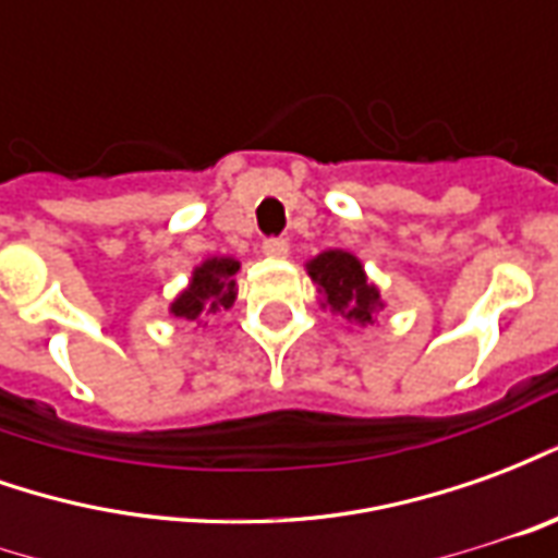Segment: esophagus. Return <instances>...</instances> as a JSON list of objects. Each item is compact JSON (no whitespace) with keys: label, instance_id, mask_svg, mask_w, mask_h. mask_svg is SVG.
Here are the masks:
<instances>
[{"label":"esophagus","instance_id":"obj_1","mask_svg":"<svg viewBox=\"0 0 558 558\" xmlns=\"http://www.w3.org/2000/svg\"><path fill=\"white\" fill-rule=\"evenodd\" d=\"M263 254L275 256V259H283V256L290 254V242H287V239H266V242H263Z\"/></svg>","mask_w":558,"mask_h":558}]
</instances>
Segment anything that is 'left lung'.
<instances>
[{"label":"left lung","mask_w":558,"mask_h":558,"mask_svg":"<svg viewBox=\"0 0 558 558\" xmlns=\"http://www.w3.org/2000/svg\"><path fill=\"white\" fill-rule=\"evenodd\" d=\"M307 275L316 283L323 311L350 326H374V316L386 307L379 287L367 278L362 259L350 251H323L307 259Z\"/></svg>","instance_id":"left-lung-1"}]
</instances>
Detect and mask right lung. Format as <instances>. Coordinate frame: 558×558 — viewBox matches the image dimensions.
I'll use <instances>...</instances> for the list:
<instances>
[{"label":"right lung","mask_w":558,"mask_h":558,"mask_svg":"<svg viewBox=\"0 0 558 558\" xmlns=\"http://www.w3.org/2000/svg\"><path fill=\"white\" fill-rule=\"evenodd\" d=\"M242 263L232 256H208L194 268V275L170 304V314L182 323H199L203 316L230 311L239 295L235 275Z\"/></svg>","instance_id":"1"}]
</instances>
